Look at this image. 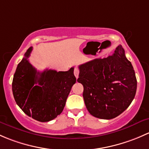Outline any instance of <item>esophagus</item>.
<instances>
[{
    "label": "esophagus",
    "mask_w": 149,
    "mask_h": 149,
    "mask_svg": "<svg viewBox=\"0 0 149 149\" xmlns=\"http://www.w3.org/2000/svg\"><path fill=\"white\" fill-rule=\"evenodd\" d=\"M79 69L78 68H74V76L76 77V78H78V77H79Z\"/></svg>",
    "instance_id": "esophagus-1"
}]
</instances>
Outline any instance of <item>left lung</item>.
<instances>
[{
	"label": "left lung",
	"instance_id": "obj_1",
	"mask_svg": "<svg viewBox=\"0 0 149 149\" xmlns=\"http://www.w3.org/2000/svg\"><path fill=\"white\" fill-rule=\"evenodd\" d=\"M77 82L84 87L89 113L100 119L114 118L131 105L137 88L135 71L122 46L112 56L79 66Z\"/></svg>",
	"mask_w": 149,
	"mask_h": 149
}]
</instances>
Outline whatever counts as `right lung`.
I'll list each match as a JSON object with an SVG mask.
<instances>
[{
    "label": "right lung",
    "mask_w": 149,
    "mask_h": 149,
    "mask_svg": "<svg viewBox=\"0 0 149 149\" xmlns=\"http://www.w3.org/2000/svg\"><path fill=\"white\" fill-rule=\"evenodd\" d=\"M30 47L18 64L12 82L16 104L29 117L48 122L61 114L76 82L74 67L67 72L45 70L39 72L29 62Z\"/></svg>",
    "instance_id": "obj_1"
}]
</instances>
